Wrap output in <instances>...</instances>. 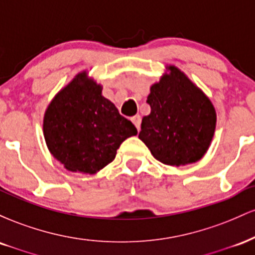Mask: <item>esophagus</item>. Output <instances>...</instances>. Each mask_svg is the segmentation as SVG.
<instances>
[{
	"mask_svg": "<svg viewBox=\"0 0 255 255\" xmlns=\"http://www.w3.org/2000/svg\"><path fill=\"white\" fill-rule=\"evenodd\" d=\"M131 122H133L134 126H135L136 129L139 130L140 129V124H141V118H140L139 115L133 116V118H131Z\"/></svg>",
	"mask_w": 255,
	"mask_h": 255,
	"instance_id": "34e87169",
	"label": "esophagus"
}]
</instances>
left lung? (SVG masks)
Masks as SVG:
<instances>
[{"mask_svg": "<svg viewBox=\"0 0 255 255\" xmlns=\"http://www.w3.org/2000/svg\"><path fill=\"white\" fill-rule=\"evenodd\" d=\"M152 85L146 103L151 114L141 122L140 140L166 165L194 163L206 153L216 128L210 99L176 67Z\"/></svg>", "mask_w": 255, "mask_h": 255, "instance_id": "8db88e82", "label": "left lung"}]
</instances>
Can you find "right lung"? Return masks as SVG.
Segmentation results:
<instances>
[{"instance_id":"right-lung-1","label":"right lung","mask_w":255,"mask_h":255,"mask_svg":"<svg viewBox=\"0 0 255 255\" xmlns=\"http://www.w3.org/2000/svg\"><path fill=\"white\" fill-rule=\"evenodd\" d=\"M43 129L52 156L68 170L84 174H95L113 162L120 145L137 133L85 73L54 98Z\"/></svg>"}]
</instances>
